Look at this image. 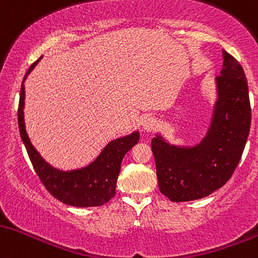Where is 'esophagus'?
I'll return each instance as SVG.
<instances>
[{
	"label": "esophagus",
	"instance_id": "obj_1",
	"mask_svg": "<svg viewBox=\"0 0 258 258\" xmlns=\"http://www.w3.org/2000/svg\"><path fill=\"white\" fill-rule=\"evenodd\" d=\"M143 125H144V129L146 130V132H155V130L158 128V121L156 118L147 117V118H145Z\"/></svg>",
	"mask_w": 258,
	"mask_h": 258
}]
</instances>
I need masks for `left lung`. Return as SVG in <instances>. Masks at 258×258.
I'll return each mask as SVG.
<instances>
[{
    "label": "left lung",
    "mask_w": 258,
    "mask_h": 258,
    "mask_svg": "<svg viewBox=\"0 0 258 258\" xmlns=\"http://www.w3.org/2000/svg\"><path fill=\"white\" fill-rule=\"evenodd\" d=\"M217 77L219 98L208 135L195 147H175L156 137L151 149L161 192L173 202L192 201L222 187L233 175L251 126V106L244 69L223 50Z\"/></svg>",
    "instance_id": "obj_1"
}]
</instances>
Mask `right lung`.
Wrapping results in <instances>:
<instances>
[{"mask_svg":"<svg viewBox=\"0 0 258 258\" xmlns=\"http://www.w3.org/2000/svg\"><path fill=\"white\" fill-rule=\"evenodd\" d=\"M36 63L37 60L29 67L27 74L23 79V84ZM23 84L20 88L18 107L20 137L25 145L31 164L43 186L53 198L69 206L95 207L107 204L115 195V184L119 175L121 160L125 153L138 144L139 133L137 132L129 137L117 139L109 143L98 156L97 160L83 169L72 170V172L54 169L42 160L41 156L33 147L25 132L24 115H23L25 90Z\"/></svg>","mask_w":258,"mask_h":258,"instance_id":"1","label":"right lung"}]
</instances>
